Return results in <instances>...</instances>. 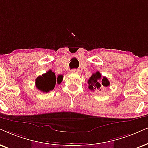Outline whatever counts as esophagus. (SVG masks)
I'll use <instances>...</instances> for the list:
<instances>
[{"label": "esophagus", "mask_w": 148, "mask_h": 148, "mask_svg": "<svg viewBox=\"0 0 148 148\" xmlns=\"http://www.w3.org/2000/svg\"><path fill=\"white\" fill-rule=\"evenodd\" d=\"M72 72H74V73H79L80 71L78 70H76V69H74V70H72Z\"/></svg>", "instance_id": "esophagus-1"}]
</instances>
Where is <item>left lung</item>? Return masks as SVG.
Returning a JSON list of instances; mask_svg holds the SVG:
<instances>
[{
    "mask_svg": "<svg viewBox=\"0 0 148 148\" xmlns=\"http://www.w3.org/2000/svg\"><path fill=\"white\" fill-rule=\"evenodd\" d=\"M100 73L99 72H96L93 73L92 76L88 80L87 83L89 84L88 88L91 91L93 90H101L100 87H108L110 85L109 80L105 76H103L101 79Z\"/></svg>",
    "mask_w": 148,
    "mask_h": 148,
    "instance_id": "1",
    "label": "left lung"
}]
</instances>
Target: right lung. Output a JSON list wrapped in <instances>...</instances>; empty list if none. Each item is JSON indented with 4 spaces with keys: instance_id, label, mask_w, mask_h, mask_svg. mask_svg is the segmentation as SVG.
Listing matches in <instances>:
<instances>
[{
    "instance_id": "right-lung-1",
    "label": "right lung",
    "mask_w": 148,
    "mask_h": 148,
    "mask_svg": "<svg viewBox=\"0 0 148 148\" xmlns=\"http://www.w3.org/2000/svg\"><path fill=\"white\" fill-rule=\"evenodd\" d=\"M63 77L62 75H58L57 77H56L55 73L52 72V70H49L36 78L35 86L40 91L44 93H48L54 89L56 82L58 84L61 83Z\"/></svg>"
}]
</instances>
